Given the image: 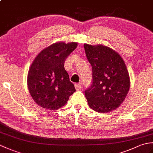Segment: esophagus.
I'll list each match as a JSON object with an SVG mask.
<instances>
[{
    "label": "esophagus",
    "mask_w": 153,
    "mask_h": 153,
    "mask_svg": "<svg viewBox=\"0 0 153 153\" xmlns=\"http://www.w3.org/2000/svg\"><path fill=\"white\" fill-rule=\"evenodd\" d=\"M75 88H76V89L77 91L80 90L81 88H82V85H81V84H79V83H76V84H75Z\"/></svg>",
    "instance_id": "1"
}]
</instances>
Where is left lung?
<instances>
[{
	"label": "left lung",
	"instance_id": "1",
	"mask_svg": "<svg viewBox=\"0 0 153 153\" xmlns=\"http://www.w3.org/2000/svg\"><path fill=\"white\" fill-rule=\"evenodd\" d=\"M92 66V84L85 91L87 102L98 112H111L121 105L128 94L130 80L124 61L112 48L84 44Z\"/></svg>",
	"mask_w": 153,
	"mask_h": 153
}]
</instances>
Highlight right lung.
I'll list each match as a JSON object with an SVG mask.
<instances>
[{
    "label": "right lung",
    "instance_id": "right-lung-1",
    "mask_svg": "<svg viewBox=\"0 0 153 153\" xmlns=\"http://www.w3.org/2000/svg\"><path fill=\"white\" fill-rule=\"evenodd\" d=\"M77 46L75 42L54 43L41 51L32 62L27 87L34 101L42 108L59 109L76 91L64 69V62Z\"/></svg>",
    "mask_w": 153,
    "mask_h": 153
}]
</instances>
